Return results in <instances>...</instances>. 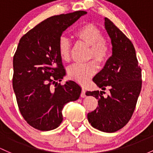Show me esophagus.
I'll list each match as a JSON object with an SVG mask.
<instances>
[{"mask_svg":"<svg viewBox=\"0 0 153 153\" xmlns=\"http://www.w3.org/2000/svg\"><path fill=\"white\" fill-rule=\"evenodd\" d=\"M80 96H81V97L82 98H84V97H85L86 96V95H85V88H82V93H81V95H80Z\"/></svg>","mask_w":153,"mask_h":153,"instance_id":"obj_1","label":"esophagus"}]
</instances>
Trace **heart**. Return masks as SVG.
<instances>
[{"mask_svg":"<svg viewBox=\"0 0 153 153\" xmlns=\"http://www.w3.org/2000/svg\"><path fill=\"white\" fill-rule=\"evenodd\" d=\"M74 36L77 42L89 46L87 59H94L86 63L74 64L68 70V76L71 79L82 84L87 83L98 71V63L104 64L110 55V46L103 38L101 31L92 24L82 26L74 32ZM57 52L64 62L70 60L71 44L65 38H61L57 44Z\"/></svg>","mask_w":153,"mask_h":153,"instance_id":"b5f03b06","label":"heart"}]
</instances>
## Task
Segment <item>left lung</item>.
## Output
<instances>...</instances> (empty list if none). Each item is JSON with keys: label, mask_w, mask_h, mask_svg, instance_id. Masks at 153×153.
<instances>
[{"label": "left lung", "mask_w": 153, "mask_h": 153, "mask_svg": "<svg viewBox=\"0 0 153 153\" xmlns=\"http://www.w3.org/2000/svg\"><path fill=\"white\" fill-rule=\"evenodd\" d=\"M105 28L112 44V55L93 81L104 91H87V96L98 99V106L88 114L89 123L95 128L113 133L124 127L132 117L142 89V69L138 65L132 42L108 18Z\"/></svg>", "instance_id": "8db88e82"}]
</instances>
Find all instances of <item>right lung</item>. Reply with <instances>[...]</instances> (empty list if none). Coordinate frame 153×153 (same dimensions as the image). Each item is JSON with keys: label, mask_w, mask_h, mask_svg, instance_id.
<instances>
[{"label": "right lung", "mask_w": 153, "mask_h": 153, "mask_svg": "<svg viewBox=\"0 0 153 153\" xmlns=\"http://www.w3.org/2000/svg\"><path fill=\"white\" fill-rule=\"evenodd\" d=\"M86 14L77 11L52 16L19 40L13 57V89L21 114L34 128H57L63 120L64 105L79 98L81 88L75 82L57 83L65 74L57 44L62 33Z\"/></svg>", "instance_id": "obj_1"}]
</instances>
